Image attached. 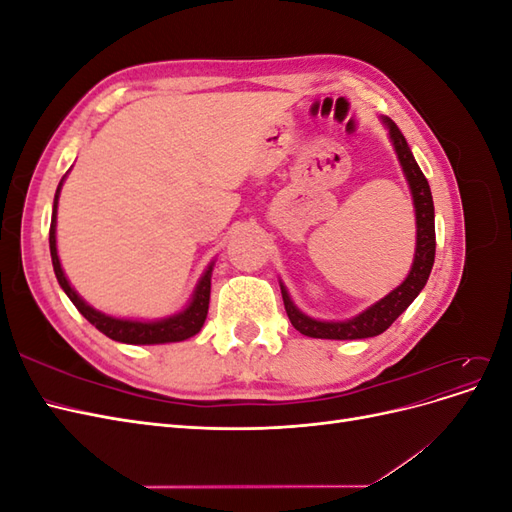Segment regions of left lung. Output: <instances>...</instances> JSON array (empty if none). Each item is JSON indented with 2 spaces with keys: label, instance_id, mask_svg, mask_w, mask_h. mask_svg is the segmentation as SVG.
Wrapping results in <instances>:
<instances>
[{
  "label": "left lung",
  "instance_id": "1",
  "mask_svg": "<svg viewBox=\"0 0 512 512\" xmlns=\"http://www.w3.org/2000/svg\"><path fill=\"white\" fill-rule=\"evenodd\" d=\"M386 126L391 132V141L395 145L397 158L404 166L406 179L410 183V190L414 196V209H416V254L414 265L406 282L399 288H395L391 294H386L382 301L371 305L367 312L359 314L346 322H320L314 318H307L301 314L294 303L290 301L286 288L282 286V299L286 314L292 322V327L307 337L318 339H365L376 337L384 333L391 324L406 312L408 305L418 297L429 280V273L433 267V258H436V222H433V198L429 183L423 175V170L418 168L412 151L406 143L404 134L395 126L391 119H386Z\"/></svg>",
  "mask_w": 512,
  "mask_h": 512
}]
</instances>
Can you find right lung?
<instances>
[{
	"mask_svg": "<svg viewBox=\"0 0 512 512\" xmlns=\"http://www.w3.org/2000/svg\"><path fill=\"white\" fill-rule=\"evenodd\" d=\"M61 188V183H59ZM59 188L55 194V205H53V218H51V230H49V245H51V258H53V269L57 275L59 286L64 288V292L70 297V301L76 305V309L94 324V327L104 333L106 337L115 339V342H123V344H168V342H183L192 335H196L200 329H203L205 318H207V309H209V294H211V267L207 269V273L203 275V280L198 282L194 299L192 303L183 309L181 314L170 316L166 320H158V322H138V320H119V318H111L104 316L100 312H96L94 307H89L79 294H76L68 280L64 271H61L59 265V256H57V245H55V220H57V196H59Z\"/></svg>",
	"mask_w": 512,
	"mask_h": 512,
	"instance_id": "add662e5",
	"label": "right lung"
}]
</instances>
